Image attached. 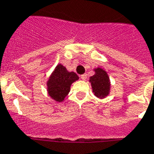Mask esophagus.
Returning a JSON list of instances; mask_svg holds the SVG:
<instances>
[{"instance_id":"esophagus-1","label":"esophagus","mask_w":154,"mask_h":154,"mask_svg":"<svg viewBox=\"0 0 154 154\" xmlns=\"http://www.w3.org/2000/svg\"><path fill=\"white\" fill-rule=\"evenodd\" d=\"M80 78H81V79H83V80H85V79H87V75L86 74L81 75H80Z\"/></svg>"}]
</instances>
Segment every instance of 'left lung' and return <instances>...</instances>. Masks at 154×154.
<instances>
[{
  "label": "left lung",
  "mask_w": 154,
  "mask_h": 154,
  "mask_svg": "<svg viewBox=\"0 0 154 154\" xmlns=\"http://www.w3.org/2000/svg\"><path fill=\"white\" fill-rule=\"evenodd\" d=\"M89 82L92 84V91L98 98H104L109 93L110 83L106 70L101 68L95 69V75L90 77Z\"/></svg>",
  "instance_id": "left-lung-1"
}]
</instances>
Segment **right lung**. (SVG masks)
Masks as SVG:
<instances>
[{
    "label": "right lung",
    "mask_w": 154,
    "mask_h": 154,
    "mask_svg": "<svg viewBox=\"0 0 154 154\" xmlns=\"http://www.w3.org/2000/svg\"><path fill=\"white\" fill-rule=\"evenodd\" d=\"M79 79L75 72H69L62 64H58L47 82L48 95L56 101L61 102L70 92V85Z\"/></svg>",
    "instance_id": "obj_1"
}]
</instances>
